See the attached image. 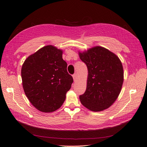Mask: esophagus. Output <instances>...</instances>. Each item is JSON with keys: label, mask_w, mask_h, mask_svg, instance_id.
I'll return each mask as SVG.
<instances>
[{"label": "esophagus", "mask_w": 147, "mask_h": 147, "mask_svg": "<svg viewBox=\"0 0 147 147\" xmlns=\"http://www.w3.org/2000/svg\"><path fill=\"white\" fill-rule=\"evenodd\" d=\"M73 79L74 81H76V80H77L78 79V74L77 73H75L73 75Z\"/></svg>", "instance_id": "34e87169"}]
</instances>
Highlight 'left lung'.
Returning a JSON list of instances; mask_svg holds the SVG:
<instances>
[{
  "mask_svg": "<svg viewBox=\"0 0 147 147\" xmlns=\"http://www.w3.org/2000/svg\"><path fill=\"white\" fill-rule=\"evenodd\" d=\"M79 55L88 71L86 89L79 97L81 103L91 111H104L113 104L121 91L122 63L115 54L101 46L79 52Z\"/></svg>",
  "mask_w": 147,
  "mask_h": 147,
  "instance_id": "8db88e82",
  "label": "left lung"
}]
</instances>
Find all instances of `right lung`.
<instances>
[{
    "label": "right lung",
    "instance_id": "add662e5",
    "mask_svg": "<svg viewBox=\"0 0 147 147\" xmlns=\"http://www.w3.org/2000/svg\"><path fill=\"white\" fill-rule=\"evenodd\" d=\"M63 51L48 45L30 55L22 67V85L29 101L42 112L59 109L73 79L62 59Z\"/></svg>",
    "mask_w": 147,
    "mask_h": 147
}]
</instances>
